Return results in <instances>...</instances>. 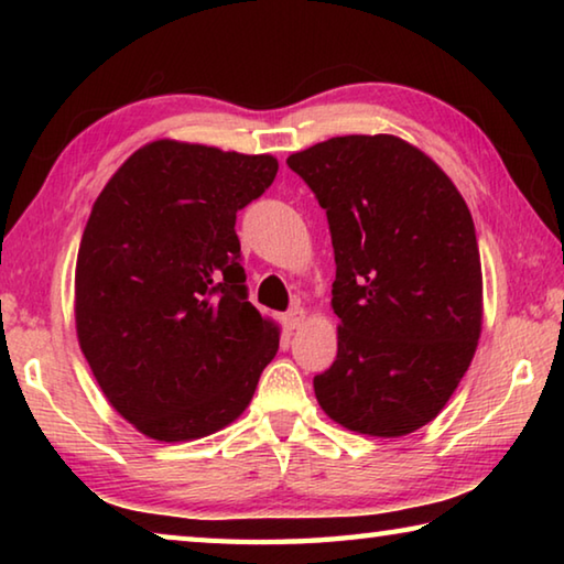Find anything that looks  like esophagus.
Segmentation results:
<instances>
[{
	"mask_svg": "<svg viewBox=\"0 0 564 564\" xmlns=\"http://www.w3.org/2000/svg\"><path fill=\"white\" fill-rule=\"evenodd\" d=\"M283 323L289 330H299L305 323V311L295 305V308H291L289 313H283Z\"/></svg>",
	"mask_w": 564,
	"mask_h": 564,
	"instance_id": "esophagus-1",
	"label": "esophagus"
}]
</instances>
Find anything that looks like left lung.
Listing matches in <instances>:
<instances>
[{
    "label": "left lung",
    "mask_w": 564,
    "mask_h": 564,
    "mask_svg": "<svg viewBox=\"0 0 564 564\" xmlns=\"http://www.w3.org/2000/svg\"><path fill=\"white\" fill-rule=\"evenodd\" d=\"M326 208L336 362L313 378L338 425L400 437L431 423L470 368L482 269L470 208L451 176L393 133H350L289 156Z\"/></svg>",
    "instance_id": "1"
}]
</instances>
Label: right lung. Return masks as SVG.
<instances>
[{
    "label": "right lung",
    "instance_id": "add662e5",
    "mask_svg": "<svg viewBox=\"0 0 564 564\" xmlns=\"http://www.w3.org/2000/svg\"><path fill=\"white\" fill-rule=\"evenodd\" d=\"M271 154L159 139L91 206L74 275L79 348L111 408L161 443L198 441L251 403L281 328L246 299L236 214Z\"/></svg>",
    "mask_w": 564,
    "mask_h": 564
}]
</instances>
